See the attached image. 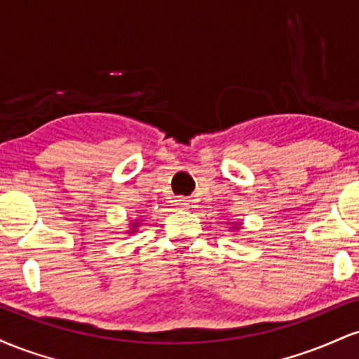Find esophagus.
<instances>
[{
	"label": "esophagus",
	"mask_w": 359,
	"mask_h": 359,
	"mask_svg": "<svg viewBox=\"0 0 359 359\" xmlns=\"http://www.w3.org/2000/svg\"><path fill=\"white\" fill-rule=\"evenodd\" d=\"M175 204H177V205H182V208H185V205H189V199H185V197H177Z\"/></svg>",
	"instance_id": "1"
}]
</instances>
